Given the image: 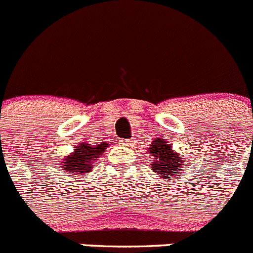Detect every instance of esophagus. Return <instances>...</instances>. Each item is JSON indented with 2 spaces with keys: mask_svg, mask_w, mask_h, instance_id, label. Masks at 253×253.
I'll return each mask as SVG.
<instances>
[{
  "mask_svg": "<svg viewBox=\"0 0 253 253\" xmlns=\"http://www.w3.org/2000/svg\"><path fill=\"white\" fill-rule=\"evenodd\" d=\"M131 142L132 141H121V144H126L127 146V144H131Z\"/></svg>",
  "mask_w": 253,
  "mask_h": 253,
  "instance_id": "1",
  "label": "esophagus"
}]
</instances>
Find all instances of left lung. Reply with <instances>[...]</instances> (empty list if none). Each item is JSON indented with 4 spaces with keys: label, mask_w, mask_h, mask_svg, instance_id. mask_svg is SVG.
<instances>
[{
    "label": "left lung",
    "mask_w": 253,
    "mask_h": 253,
    "mask_svg": "<svg viewBox=\"0 0 253 253\" xmlns=\"http://www.w3.org/2000/svg\"><path fill=\"white\" fill-rule=\"evenodd\" d=\"M148 153L154 157L151 166L152 170L158 174L163 180H170L171 178H178L181 174V168L184 166V158L173 149L164 138H153Z\"/></svg>",
    "instance_id": "obj_1"
}]
</instances>
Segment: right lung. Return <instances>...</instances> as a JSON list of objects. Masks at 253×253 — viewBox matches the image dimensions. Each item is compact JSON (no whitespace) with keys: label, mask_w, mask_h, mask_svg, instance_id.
Masks as SVG:
<instances>
[{"label":"right lung","mask_w":253,"mask_h":253,"mask_svg":"<svg viewBox=\"0 0 253 253\" xmlns=\"http://www.w3.org/2000/svg\"><path fill=\"white\" fill-rule=\"evenodd\" d=\"M110 144L106 142H101L100 144H89L87 142H83L74 147V152L68 154L63 161L60 167L64 171H68L73 175L85 176L89 171H91L95 162L99 161L101 154Z\"/></svg>","instance_id":"1"}]
</instances>
